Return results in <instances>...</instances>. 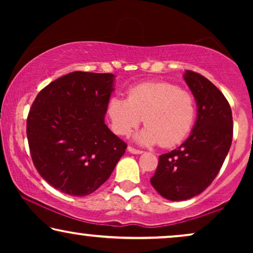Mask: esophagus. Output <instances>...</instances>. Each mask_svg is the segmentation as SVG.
<instances>
[{
  "mask_svg": "<svg viewBox=\"0 0 253 253\" xmlns=\"http://www.w3.org/2000/svg\"><path fill=\"white\" fill-rule=\"evenodd\" d=\"M127 151H129L130 153H132V154H141V153H143V151H140V150H136V148H133L132 146H129V147H127Z\"/></svg>",
  "mask_w": 253,
  "mask_h": 253,
  "instance_id": "esophagus-1",
  "label": "esophagus"
}]
</instances>
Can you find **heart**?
Here are the masks:
<instances>
[{
	"label": "heart",
	"mask_w": 253,
	"mask_h": 253,
	"mask_svg": "<svg viewBox=\"0 0 253 253\" xmlns=\"http://www.w3.org/2000/svg\"><path fill=\"white\" fill-rule=\"evenodd\" d=\"M112 130L127 136L144 122L134 140L140 145L172 147L185 139L196 117V101L191 93L169 83H144L130 88L127 99L112 96L107 105Z\"/></svg>",
	"instance_id": "heart-1"
}]
</instances>
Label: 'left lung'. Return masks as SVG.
I'll list each match as a JSON object with an SVG mask.
<instances>
[{
	"label": "left lung",
	"mask_w": 253,
	"mask_h": 253,
	"mask_svg": "<svg viewBox=\"0 0 253 253\" xmlns=\"http://www.w3.org/2000/svg\"><path fill=\"white\" fill-rule=\"evenodd\" d=\"M183 78L195 96L197 120L184 143L159 157L151 184L172 202L202 193L216 177L233 140V115L227 99L215 85L197 72Z\"/></svg>",
	"instance_id": "obj_1"
}]
</instances>
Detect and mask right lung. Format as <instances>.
<instances>
[{"instance_id":"obj_1","label":"right lung","mask_w":253,"mask_h":253,"mask_svg":"<svg viewBox=\"0 0 253 253\" xmlns=\"http://www.w3.org/2000/svg\"><path fill=\"white\" fill-rule=\"evenodd\" d=\"M114 82L112 74L71 72L41 89L31 107L26 133L32 161L61 192H94L126 153V144L105 123Z\"/></svg>"}]
</instances>
